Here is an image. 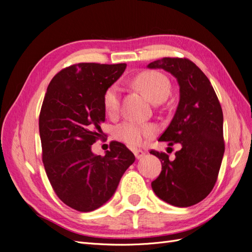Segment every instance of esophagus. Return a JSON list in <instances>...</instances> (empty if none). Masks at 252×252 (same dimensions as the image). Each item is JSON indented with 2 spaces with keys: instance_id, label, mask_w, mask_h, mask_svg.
Segmentation results:
<instances>
[{
  "instance_id": "34e87169",
  "label": "esophagus",
  "mask_w": 252,
  "mask_h": 252,
  "mask_svg": "<svg viewBox=\"0 0 252 252\" xmlns=\"http://www.w3.org/2000/svg\"><path fill=\"white\" fill-rule=\"evenodd\" d=\"M133 154H134L136 159H140L141 158H143L145 156V152L141 149H138V148H136V149L133 148Z\"/></svg>"
}]
</instances>
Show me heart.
Wrapping results in <instances>:
<instances>
[{
  "instance_id": "obj_1",
  "label": "heart",
  "mask_w": 252,
  "mask_h": 252,
  "mask_svg": "<svg viewBox=\"0 0 252 252\" xmlns=\"http://www.w3.org/2000/svg\"><path fill=\"white\" fill-rule=\"evenodd\" d=\"M133 83L154 104L164 102L168 97L171 90V83L169 79L165 74L154 70L141 72L134 78ZM103 104L105 111L109 116H116L119 112L121 105V88L117 84L111 85L105 91ZM156 131V126L151 124H143L139 123V122L128 121L117 126L114 134H116L117 139L130 145V146H139L145 138L154 135Z\"/></svg>"
}]
</instances>
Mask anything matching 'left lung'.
I'll return each mask as SVG.
<instances>
[{"label": "left lung", "instance_id": "left-lung-1", "mask_svg": "<svg viewBox=\"0 0 252 252\" xmlns=\"http://www.w3.org/2000/svg\"><path fill=\"white\" fill-rule=\"evenodd\" d=\"M147 67L164 69L178 81L179 105L158 141L182 146L174 159L164 152L150 151L162 163L151 187L164 202L189 207L204 200L218 179L225 151L222 107L208 78L190 60L163 58Z\"/></svg>", "mask_w": 252, "mask_h": 252}]
</instances>
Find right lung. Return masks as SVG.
I'll use <instances>...</instances> for the list:
<instances>
[{
    "label": "right lung",
    "mask_w": 252,
    "mask_h": 252,
    "mask_svg": "<svg viewBox=\"0 0 252 252\" xmlns=\"http://www.w3.org/2000/svg\"><path fill=\"white\" fill-rule=\"evenodd\" d=\"M126 66H69L53 77L44 97L39 129L45 170L60 200L81 212L94 211L107 203L135 159L119 142H111L104 157L91 151L105 122V91Z\"/></svg>",
    "instance_id": "right-lung-1"
}]
</instances>
